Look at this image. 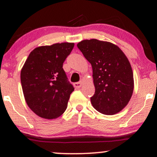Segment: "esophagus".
<instances>
[{
    "instance_id": "1",
    "label": "esophagus",
    "mask_w": 157,
    "mask_h": 157,
    "mask_svg": "<svg viewBox=\"0 0 157 157\" xmlns=\"http://www.w3.org/2000/svg\"><path fill=\"white\" fill-rule=\"evenodd\" d=\"M81 86H82V82L80 81V82H76L74 83V86L76 88V89H79V88L81 87Z\"/></svg>"
}]
</instances>
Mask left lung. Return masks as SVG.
I'll use <instances>...</instances> for the list:
<instances>
[{
    "mask_svg": "<svg viewBox=\"0 0 157 157\" xmlns=\"http://www.w3.org/2000/svg\"><path fill=\"white\" fill-rule=\"evenodd\" d=\"M77 46L93 69L95 94L91 101L94 109L105 115L119 113L134 91V76L127 57L115 44L97 39L81 40Z\"/></svg>",
    "mask_w": 157,
    "mask_h": 157,
    "instance_id": "obj_1",
    "label": "left lung"
}]
</instances>
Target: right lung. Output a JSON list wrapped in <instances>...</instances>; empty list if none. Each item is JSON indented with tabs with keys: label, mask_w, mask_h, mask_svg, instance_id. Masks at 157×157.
Instances as JSON below:
<instances>
[{
	"label": "right lung",
	"mask_w": 157,
	"mask_h": 157,
	"mask_svg": "<svg viewBox=\"0 0 157 157\" xmlns=\"http://www.w3.org/2000/svg\"><path fill=\"white\" fill-rule=\"evenodd\" d=\"M74 43L39 46L30 53L21 71L28 106L38 117L53 119L63 114L74 88L68 81L63 63Z\"/></svg>",
	"instance_id": "obj_1"
}]
</instances>
